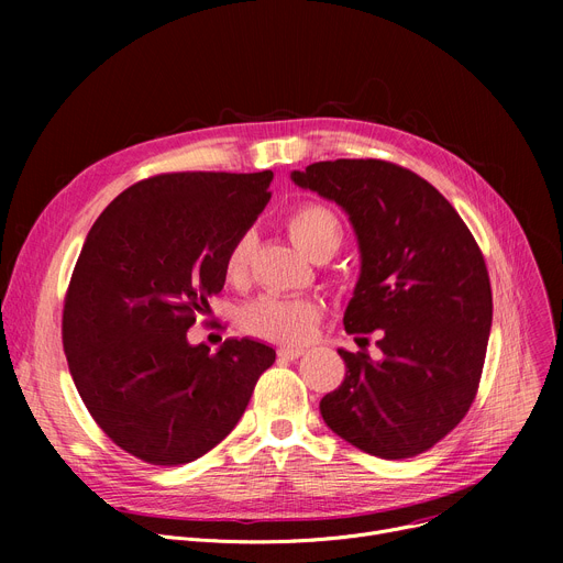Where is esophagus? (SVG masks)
<instances>
[{
    "label": "esophagus",
    "instance_id": "34e87169",
    "mask_svg": "<svg viewBox=\"0 0 563 563\" xmlns=\"http://www.w3.org/2000/svg\"><path fill=\"white\" fill-rule=\"evenodd\" d=\"M301 356H303L301 346H280L278 349V358H283V361H294V358H301Z\"/></svg>",
    "mask_w": 563,
    "mask_h": 563
}]
</instances>
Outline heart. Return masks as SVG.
<instances>
[{
  "label": "heart",
  "mask_w": 563,
  "mask_h": 563,
  "mask_svg": "<svg viewBox=\"0 0 563 563\" xmlns=\"http://www.w3.org/2000/svg\"><path fill=\"white\" fill-rule=\"evenodd\" d=\"M287 230L294 244L317 262L335 255L344 242V225L340 217L331 207L319 202L299 205L287 217ZM253 244V232H242L232 242L225 255L228 280L240 283L246 278ZM319 317V301L308 297H276V294H262L242 310V323L251 335L278 344H301L310 340Z\"/></svg>",
  "instance_id": "obj_1"
}]
</instances>
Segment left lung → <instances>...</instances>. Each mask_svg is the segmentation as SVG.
<instances>
[{
  "label": "left lung",
  "mask_w": 563,
  "mask_h": 563,
  "mask_svg": "<svg viewBox=\"0 0 563 563\" xmlns=\"http://www.w3.org/2000/svg\"><path fill=\"white\" fill-rule=\"evenodd\" d=\"M291 180L349 214L361 278L344 331H380V361L338 349L346 374L319 401L321 418L372 456H418L465 418L479 388L493 321L484 255L450 200L404 166L317 162Z\"/></svg>",
  "instance_id": "obj_1"
}]
</instances>
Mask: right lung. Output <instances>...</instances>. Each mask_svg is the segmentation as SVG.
<instances>
[{"label":"right lung","instance_id":"add662e5","mask_svg":"<svg viewBox=\"0 0 563 563\" xmlns=\"http://www.w3.org/2000/svg\"><path fill=\"white\" fill-rule=\"evenodd\" d=\"M272 180V170L147 177L113 198L86 236L66 294L64 351L91 418L145 463L183 465L217 448L276 361L249 338L217 353L187 340Z\"/></svg>","mask_w":563,"mask_h":563}]
</instances>
